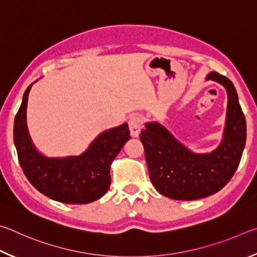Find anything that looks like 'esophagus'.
<instances>
[{"label": "esophagus", "instance_id": "34e87169", "mask_svg": "<svg viewBox=\"0 0 257 257\" xmlns=\"http://www.w3.org/2000/svg\"><path fill=\"white\" fill-rule=\"evenodd\" d=\"M128 127H130V132H131V136L137 138L140 134L141 130L143 128V120L140 116L134 115L131 116L128 119Z\"/></svg>", "mask_w": 257, "mask_h": 257}]
</instances>
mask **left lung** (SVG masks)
Masks as SVG:
<instances>
[{"instance_id": "8db88e82", "label": "left lung", "mask_w": 257, "mask_h": 257, "mask_svg": "<svg viewBox=\"0 0 257 257\" xmlns=\"http://www.w3.org/2000/svg\"><path fill=\"white\" fill-rule=\"evenodd\" d=\"M206 80L221 83L228 93L226 128L218 149L193 154L158 123H148L140 134L152 185L173 200L192 201L219 192L235 174L245 148L246 119L232 82L217 72Z\"/></svg>"}]
</instances>
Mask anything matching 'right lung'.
Here are the masks:
<instances>
[{"instance_id": "right-lung-1", "label": "right lung", "mask_w": 257, "mask_h": 257, "mask_svg": "<svg viewBox=\"0 0 257 257\" xmlns=\"http://www.w3.org/2000/svg\"><path fill=\"white\" fill-rule=\"evenodd\" d=\"M31 84L24 93L15 118L13 140L26 177L36 190L67 204H85L105 194L110 185V165L130 140L126 123L101 133L83 155L46 158L35 149L26 125V108Z\"/></svg>"}]
</instances>
